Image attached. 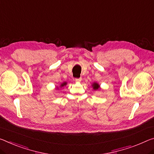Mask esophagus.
I'll use <instances>...</instances> for the list:
<instances>
[{
  "label": "esophagus",
  "instance_id": "esophagus-1",
  "mask_svg": "<svg viewBox=\"0 0 154 154\" xmlns=\"http://www.w3.org/2000/svg\"><path fill=\"white\" fill-rule=\"evenodd\" d=\"M75 81H76L77 82H80L82 81V78H77V79H75Z\"/></svg>",
  "mask_w": 154,
  "mask_h": 154
}]
</instances>
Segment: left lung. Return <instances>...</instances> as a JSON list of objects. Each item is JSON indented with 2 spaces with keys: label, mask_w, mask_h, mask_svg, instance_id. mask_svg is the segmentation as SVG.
<instances>
[{
  "label": "left lung",
  "mask_w": 154,
  "mask_h": 154,
  "mask_svg": "<svg viewBox=\"0 0 154 154\" xmlns=\"http://www.w3.org/2000/svg\"><path fill=\"white\" fill-rule=\"evenodd\" d=\"M92 88H93V89H94V90H99V89L100 88V86H99V85L98 84H97V83H96V82H94L93 84H92Z\"/></svg>",
  "instance_id": "8db88e82"
}]
</instances>
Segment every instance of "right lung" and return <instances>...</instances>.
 Here are the masks:
<instances>
[{
    "mask_svg": "<svg viewBox=\"0 0 154 154\" xmlns=\"http://www.w3.org/2000/svg\"><path fill=\"white\" fill-rule=\"evenodd\" d=\"M66 84H67V83H66V82H63L62 84L60 85V87H61V88L64 87V86H66Z\"/></svg>",
    "mask_w": 154,
    "mask_h": 154,
    "instance_id": "1",
    "label": "right lung"
}]
</instances>
